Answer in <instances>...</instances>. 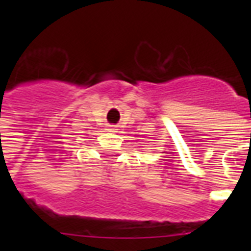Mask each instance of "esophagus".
<instances>
[{"label":"esophagus","mask_w":251,"mask_h":251,"mask_svg":"<svg viewBox=\"0 0 251 251\" xmlns=\"http://www.w3.org/2000/svg\"><path fill=\"white\" fill-rule=\"evenodd\" d=\"M109 130H110V131H116L117 129H116V126H110Z\"/></svg>","instance_id":"1"}]
</instances>
